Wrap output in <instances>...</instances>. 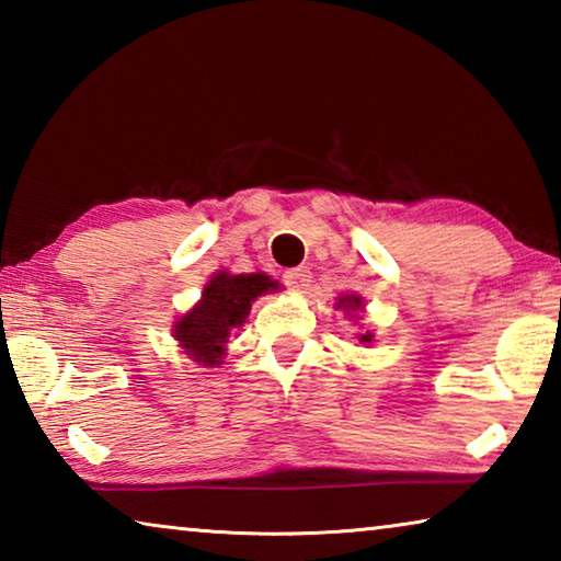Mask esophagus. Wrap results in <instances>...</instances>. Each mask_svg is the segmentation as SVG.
<instances>
[{
  "instance_id": "34e87169",
  "label": "esophagus",
  "mask_w": 561,
  "mask_h": 561,
  "mask_svg": "<svg viewBox=\"0 0 561 561\" xmlns=\"http://www.w3.org/2000/svg\"><path fill=\"white\" fill-rule=\"evenodd\" d=\"M311 282V272L309 267H297V270H289L284 272V287H287L289 291H304L309 287Z\"/></svg>"
}]
</instances>
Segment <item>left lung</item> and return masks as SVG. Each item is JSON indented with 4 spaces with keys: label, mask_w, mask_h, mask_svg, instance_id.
Instances as JSON below:
<instances>
[{
    "label": "left lung",
    "mask_w": 561,
    "mask_h": 561,
    "mask_svg": "<svg viewBox=\"0 0 561 561\" xmlns=\"http://www.w3.org/2000/svg\"><path fill=\"white\" fill-rule=\"evenodd\" d=\"M336 307H344L346 311H348V309L354 311L356 307H364V301H360L358 297H341ZM360 341H364V344H368V341H371V334H360Z\"/></svg>",
    "instance_id": "obj_1"
}]
</instances>
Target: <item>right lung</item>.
<instances>
[{
	"mask_svg": "<svg viewBox=\"0 0 561 561\" xmlns=\"http://www.w3.org/2000/svg\"><path fill=\"white\" fill-rule=\"evenodd\" d=\"M270 289H277V282H272L267 274H215L201 304L173 329L180 346L203 366L220 364L230 329L242 327L252 301Z\"/></svg>",
	"mask_w": 561,
	"mask_h": 561,
	"instance_id": "right-lung-1",
	"label": "right lung"
}]
</instances>
